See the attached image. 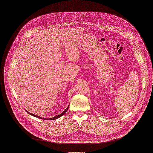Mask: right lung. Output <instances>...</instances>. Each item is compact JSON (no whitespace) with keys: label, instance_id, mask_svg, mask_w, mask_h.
<instances>
[{"label":"right lung","instance_id":"1","mask_svg":"<svg viewBox=\"0 0 153 153\" xmlns=\"http://www.w3.org/2000/svg\"><path fill=\"white\" fill-rule=\"evenodd\" d=\"M68 108H69V106L67 107V108L62 112V113H61V114H59V115H58V116H56V117H53V118H41V117H38V116H36V115H34V114H31V113H30V112H27V111H26V112H27V113H28L29 114H30V115H32V116H33V117H36V118H40V119H42V120H56V119H57V118H59V117H61V116H62L64 114H65V112L67 111V110H68Z\"/></svg>","mask_w":153,"mask_h":153}]
</instances>
